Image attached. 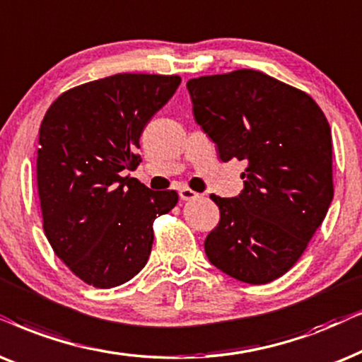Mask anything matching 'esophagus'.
Wrapping results in <instances>:
<instances>
[{
  "mask_svg": "<svg viewBox=\"0 0 362 362\" xmlns=\"http://www.w3.org/2000/svg\"><path fill=\"white\" fill-rule=\"evenodd\" d=\"M199 192H196V191H192V189H189V187H181L180 189V199H182V201H191V199H196V198H199Z\"/></svg>",
  "mask_w": 362,
  "mask_h": 362,
  "instance_id": "obj_1",
  "label": "esophagus"
}]
</instances>
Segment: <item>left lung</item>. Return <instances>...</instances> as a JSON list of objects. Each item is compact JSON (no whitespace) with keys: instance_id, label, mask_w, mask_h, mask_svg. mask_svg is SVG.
<instances>
[{"instance_id":"8db88e82","label":"left lung","mask_w":362,"mask_h":362,"mask_svg":"<svg viewBox=\"0 0 362 362\" xmlns=\"http://www.w3.org/2000/svg\"><path fill=\"white\" fill-rule=\"evenodd\" d=\"M186 86L221 161L246 163L238 198L209 196L221 219L206 256L243 283H271L303 256L334 196L329 123L308 93L255 69Z\"/></svg>"}]
</instances>
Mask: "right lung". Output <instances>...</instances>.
<instances>
[{
	"instance_id": "1",
	"label": "right lung",
	"mask_w": 362,
	"mask_h": 362,
	"mask_svg": "<svg viewBox=\"0 0 362 362\" xmlns=\"http://www.w3.org/2000/svg\"><path fill=\"white\" fill-rule=\"evenodd\" d=\"M177 74L119 73L59 95L40 128L43 229L54 255L89 286L134 278L151 255L153 223L177 204L121 171L141 163L139 138L180 86Z\"/></svg>"
}]
</instances>
